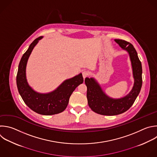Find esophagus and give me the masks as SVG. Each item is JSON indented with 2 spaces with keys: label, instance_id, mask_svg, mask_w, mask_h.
Returning a JSON list of instances; mask_svg holds the SVG:
<instances>
[{
  "label": "esophagus",
  "instance_id": "esophagus-1",
  "mask_svg": "<svg viewBox=\"0 0 157 157\" xmlns=\"http://www.w3.org/2000/svg\"><path fill=\"white\" fill-rule=\"evenodd\" d=\"M82 74V76H83L84 79L89 76V72L87 71H83Z\"/></svg>",
  "mask_w": 157,
  "mask_h": 157
}]
</instances>
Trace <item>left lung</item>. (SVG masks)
<instances>
[{"label": "left lung", "mask_w": 157, "mask_h": 157, "mask_svg": "<svg viewBox=\"0 0 157 157\" xmlns=\"http://www.w3.org/2000/svg\"><path fill=\"white\" fill-rule=\"evenodd\" d=\"M115 41L128 52L132 68L134 79V86L130 92L120 98H113L108 96L101 86L93 78H86L87 86V98L88 105L92 111L102 115H117L126 112L132 105L138 96L142 84V64L134 46L122 39Z\"/></svg>", "instance_id": "obj_1"}]
</instances>
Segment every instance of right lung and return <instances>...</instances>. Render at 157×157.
Listing matches in <instances>:
<instances>
[{
	"instance_id": "1",
	"label": "right lung",
	"mask_w": 157,
	"mask_h": 157,
	"mask_svg": "<svg viewBox=\"0 0 157 157\" xmlns=\"http://www.w3.org/2000/svg\"><path fill=\"white\" fill-rule=\"evenodd\" d=\"M43 37L36 39L23 55L18 65L17 85L18 92L26 105L33 111L43 115H52L63 112L75 89L84 81L81 73L63 81L56 90L41 94L34 90L28 84L26 68L28 59L36 45Z\"/></svg>"
}]
</instances>
